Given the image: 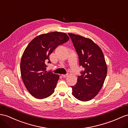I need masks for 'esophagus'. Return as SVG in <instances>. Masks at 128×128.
Here are the masks:
<instances>
[{
	"mask_svg": "<svg viewBox=\"0 0 128 128\" xmlns=\"http://www.w3.org/2000/svg\"><path fill=\"white\" fill-rule=\"evenodd\" d=\"M68 74H62V76H63V77H66L68 76Z\"/></svg>",
	"mask_w": 128,
	"mask_h": 128,
	"instance_id": "34e87169",
	"label": "esophagus"
}]
</instances>
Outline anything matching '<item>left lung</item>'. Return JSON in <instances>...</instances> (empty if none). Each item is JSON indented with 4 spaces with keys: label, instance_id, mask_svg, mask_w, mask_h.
<instances>
[{
    "label": "left lung",
    "instance_id": "8db88e82",
    "mask_svg": "<svg viewBox=\"0 0 128 128\" xmlns=\"http://www.w3.org/2000/svg\"><path fill=\"white\" fill-rule=\"evenodd\" d=\"M84 71L78 76L77 82L71 86L73 96L81 101H88L95 97L102 87L107 74V65L102 51L89 38L68 34Z\"/></svg>",
    "mask_w": 128,
    "mask_h": 128
}]
</instances>
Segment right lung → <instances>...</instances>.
<instances>
[{"mask_svg":"<svg viewBox=\"0 0 128 128\" xmlns=\"http://www.w3.org/2000/svg\"><path fill=\"white\" fill-rule=\"evenodd\" d=\"M68 39L65 33L50 32L36 37L25 48L20 62L21 76L26 88L34 97L43 99L54 92L60 76L46 71V63H51L49 56Z\"/></svg>","mask_w":128,"mask_h":128,"instance_id":"obj_1","label":"right lung"}]
</instances>
